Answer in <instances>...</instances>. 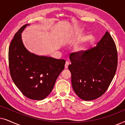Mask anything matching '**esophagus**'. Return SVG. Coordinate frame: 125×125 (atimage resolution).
I'll return each instance as SVG.
<instances>
[{
	"label": "esophagus",
	"mask_w": 125,
	"mask_h": 125,
	"mask_svg": "<svg viewBox=\"0 0 125 125\" xmlns=\"http://www.w3.org/2000/svg\"><path fill=\"white\" fill-rule=\"evenodd\" d=\"M69 65V62H68V61H66L65 64V69L68 68V65Z\"/></svg>",
	"instance_id": "34e87169"
}]
</instances>
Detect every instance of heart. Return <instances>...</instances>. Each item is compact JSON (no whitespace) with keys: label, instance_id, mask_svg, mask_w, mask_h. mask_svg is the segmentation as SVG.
Instances as JSON below:
<instances>
[{"label":"heart","instance_id":"1","mask_svg":"<svg viewBox=\"0 0 125 125\" xmlns=\"http://www.w3.org/2000/svg\"><path fill=\"white\" fill-rule=\"evenodd\" d=\"M83 49H84V48L83 45H78V46H77L76 47V51L77 52H81V51H83Z\"/></svg>","mask_w":125,"mask_h":125}]
</instances>
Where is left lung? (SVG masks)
<instances>
[{
    "instance_id": "8db88e82",
    "label": "left lung",
    "mask_w": 125,
    "mask_h": 125,
    "mask_svg": "<svg viewBox=\"0 0 125 125\" xmlns=\"http://www.w3.org/2000/svg\"><path fill=\"white\" fill-rule=\"evenodd\" d=\"M68 69L75 93L82 100L91 101L103 95L109 88L117 71V48L106 31L96 47L85 52L70 54Z\"/></svg>"
}]
</instances>
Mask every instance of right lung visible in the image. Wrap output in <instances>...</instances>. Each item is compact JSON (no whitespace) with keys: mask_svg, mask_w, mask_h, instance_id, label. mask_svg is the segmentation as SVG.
Here are the masks:
<instances>
[{"mask_svg":"<svg viewBox=\"0 0 125 125\" xmlns=\"http://www.w3.org/2000/svg\"><path fill=\"white\" fill-rule=\"evenodd\" d=\"M29 24L21 27L10 43L8 62L13 83L27 98L42 100L53 88L65 61L29 52L22 42L21 33Z\"/></svg>","mask_w":125,"mask_h":125,"instance_id":"obj_1","label":"right lung"}]
</instances>
